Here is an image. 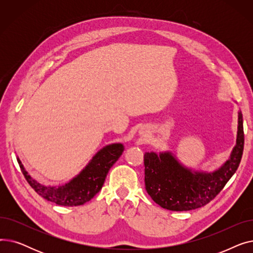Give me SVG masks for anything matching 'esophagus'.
<instances>
[{
    "instance_id": "esophagus-1",
    "label": "esophagus",
    "mask_w": 253,
    "mask_h": 253,
    "mask_svg": "<svg viewBox=\"0 0 253 253\" xmlns=\"http://www.w3.org/2000/svg\"><path fill=\"white\" fill-rule=\"evenodd\" d=\"M141 134H142V133H141Z\"/></svg>"
}]
</instances>
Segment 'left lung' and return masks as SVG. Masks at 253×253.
Here are the masks:
<instances>
[{"label": "left lung", "instance_id": "left-lung-1", "mask_svg": "<svg viewBox=\"0 0 253 253\" xmlns=\"http://www.w3.org/2000/svg\"><path fill=\"white\" fill-rule=\"evenodd\" d=\"M244 149L243 116L238 112L236 144L218 169L207 172L184 166L175 155L166 152L144 154L145 190L162 208L188 211L200 208L223 189L240 164Z\"/></svg>", "mask_w": 253, "mask_h": 253}]
</instances>
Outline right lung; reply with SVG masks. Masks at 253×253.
Masks as SVG:
<instances>
[{
    "label": "right lung",
    "instance_id": "1",
    "mask_svg": "<svg viewBox=\"0 0 253 253\" xmlns=\"http://www.w3.org/2000/svg\"><path fill=\"white\" fill-rule=\"evenodd\" d=\"M123 152V143L118 142L105 145L92 157L78 175L61 185L40 183L29 174L19 158H17V162L25 179L42 198L61 206H79L90 201L101 190L109 170Z\"/></svg>",
    "mask_w": 253,
    "mask_h": 253
}]
</instances>
